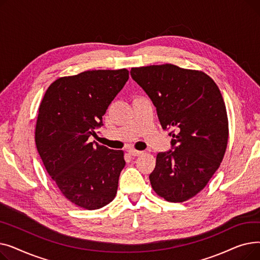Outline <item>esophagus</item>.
Wrapping results in <instances>:
<instances>
[{"instance_id": "1", "label": "esophagus", "mask_w": 260, "mask_h": 260, "mask_svg": "<svg viewBox=\"0 0 260 260\" xmlns=\"http://www.w3.org/2000/svg\"><path fill=\"white\" fill-rule=\"evenodd\" d=\"M128 154H129L131 156H133V157H138V156L142 155L143 153H142V152H140V151H136V149H129V151H128Z\"/></svg>"}]
</instances>
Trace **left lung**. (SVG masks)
<instances>
[{"mask_svg": "<svg viewBox=\"0 0 260 260\" xmlns=\"http://www.w3.org/2000/svg\"><path fill=\"white\" fill-rule=\"evenodd\" d=\"M131 76L173 137L172 149L157 155L152 187L170 202L186 201L208 184L225 153L229 121L221 92L207 74L173 64L134 67Z\"/></svg>", "mask_w": 260, "mask_h": 260, "instance_id": "obj_1", "label": "left lung"}]
</instances>
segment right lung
<instances>
[{"label":"right lung","instance_id":"1","mask_svg":"<svg viewBox=\"0 0 260 260\" xmlns=\"http://www.w3.org/2000/svg\"><path fill=\"white\" fill-rule=\"evenodd\" d=\"M128 80V71H87L57 79L39 107L35 140L43 165L63 196L86 210L114 200L123 151L89 142Z\"/></svg>","mask_w":260,"mask_h":260}]
</instances>
